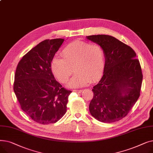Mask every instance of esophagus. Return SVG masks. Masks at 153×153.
<instances>
[{"instance_id": "34e87169", "label": "esophagus", "mask_w": 153, "mask_h": 153, "mask_svg": "<svg viewBox=\"0 0 153 153\" xmlns=\"http://www.w3.org/2000/svg\"><path fill=\"white\" fill-rule=\"evenodd\" d=\"M82 91V89H77V90H73V92L76 93H81Z\"/></svg>"}]
</instances>
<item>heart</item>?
I'll return each instance as SVG.
<instances>
[{
    "label": "heart",
    "instance_id": "heart-1",
    "mask_svg": "<svg viewBox=\"0 0 153 153\" xmlns=\"http://www.w3.org/2000/svg\"><path fill=\"white\" fill-rule=\"evenodd\" d=\"M62 58H54L51 68L53 74L61 83H66L73 72L69 86L81 87L91 81H95L102 75L105 68V54L103 48L97 43L74 42L62 50Z\"/></svg>",
    "mask_w": 153,
    "mask_h": 153
}]
</instances>
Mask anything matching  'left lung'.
<instances>
[{"label":"left lung","instance_id":"8db88e82","mask_svg":"<svg viewBox=\"0 0 153 153\" xmlns=\"http://www.w3.org/2000/svg\"><path fill=\"white\" fill-rule=\"evenodd\" d=\"M87 38L102 46L105 58L103 75L93 87L90 113L101 122L119 121L140 95L143 74L140 61L130 46L114 36L97 35Z\"/></svg>","mask_w":153,"mask_h":153}]
</instances>
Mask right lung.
<instances>
[{
  "mask_svg": "<svg viewBox=\"0 0 153 153\" xmlns=\"http://www.w3.org/2000/svg\"><path fill=\"white\" fill-rule=\"evenodd\" d=\"M64 40H44L23 56L16 69L13 91L21 108L40 124L56 123L67 110L72 91L56 81L51 68Z\"/></svg>",
  "mask_w": 153,
  "mask_h": 153,
  "instance_id": "add662e5",
  "label": "right lung"
}]
</instances>
